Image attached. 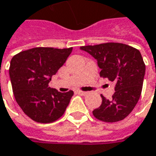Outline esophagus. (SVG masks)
<instances>
[{
    "instance_id": "1",
    "label": "esophagus",
    "mask_w": 156,
    "mask_h": 156,
    "mask_svg": "<svg viewBox=\"0 0 156 156\" xmlns=\"http://www.w3.org/2000/svg\"><path fill=\"white\" fill-rule=\"evenodd\" d=\"M76 93L78 94H79V95H82V96H85V95H87V94H88L87 92H84V91H77Z\"/></svg>"
}]
</instances>
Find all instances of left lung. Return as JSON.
Returning <instances> with one entry per match:
<instances>
[{"label": "left lung", "mask_w": 156, "mask_h": 156, "mask_svg": "<svg viewBox=\"0 0 156 156\" xmlns=\"http://www.w3.org/2000/svg\"><path fill=\"white\" fill-rule=\"evenodd\" d=\"M97 60L100 76L115 83L111 99L101 95L102 102L93 111L94 117L106 123L124 119L133 110L140 94L146 65L140 52L123 43L108 42L80 47Z\"/></svg>", "instance_id": "left-lung-1"}]
</instances>
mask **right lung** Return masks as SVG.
<instances>
[{
    "label": "right lung",
    "mask_w": 156,
    "mask_h": 156,
    "mask_svg": "<svg viewBox=\"0 0 156 156\" xmlns=\"http://www.w3.org/2000/svg\"><path fill=\"white\" fill-rule=\"evenodd\" d=\"M72 48H34L13 56L9 77L15 99L35 122L53 123L64 114L73 91L60 93L48 87L51 78L66 62Z\"/></svg>",
    "instance_id": "right-lung-1"
}]
</instances>
